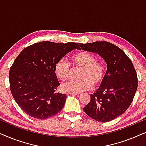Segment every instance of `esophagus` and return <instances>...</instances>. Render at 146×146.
<instances>
[{
	"instance_id": "1",
	"label": "esophagus",
	"mask_w": 146,
	"mask_h": 146,
	"mask_svg": "<svg viewBox=\"0 0 146 146\" xmlns=\"http://www.w3.org/2000/svg\"><path fill=\"white\" fill-rule=\"evenodd\" d=\"M67 96H74V95H77V94L76 93H72V92H67L66 93Z\"/></svg>"
}]
</instances>
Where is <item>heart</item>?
Here are the masks:
<instances>
[{
  "label": "heart",
  "instance_id": "1",
  "mask_svg": "<svg viewBox=\"0 0 146 146\" xmlns=\"http://www.w3.org/2000/svg\"><path fill=\"white\" fill-rule=\"evenodd\" d=\"M72 62L75 67H80V80H72L63 84L61 88L64 92L72 93H81L93 88L94 84L99 85L102 82L106 74L104 65L96 61L95 57L87 52H80L72 56ZM54 72L57 77L62 80L68 78L70 72V64L64 58L56 62Z\"/></svg>",
  "mask_w": 146,
  "mask_h": 146
}]
</instances>
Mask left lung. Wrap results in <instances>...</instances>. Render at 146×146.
<instances>
[{
    "label": "left lung",
    "mask_w": 146,
    "mask_h": 146,
    "mask_svg": "<svg viewBox=\"0 0 146 146\" xmlns=\"http://www.w3.org/2000/svg\"><path fill=\"white\" fill-rule=\"evenodd\" d=\"M78 44V50L96 53L107 64L104 80L90 94L84 111L98 121L113 120L127 110L136 92L137 78L133 64L122 50L108 42Z\"/></svg>",
    "instance_id": "obj_1"
}]
</instances>
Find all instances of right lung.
Returning <instances> with one entry per match:
<instances>
[{"label": "right lung", "mask_w": 146, "mask_h": 146, "mask_svg": "<svg viewBox=\"0 0 146 146\" xmlns=\"http://www.w3.org/2000/svg\"><path fill=\"white\" fill-rule=\"evenodd\" d=\"M78 48L75 42L44 41L27 46L20 53L10 69V89L26 113L44 119L62 110L67 96L56 92L60 83L54 66L66 54Z\"/></svg>", "instance_id": "obj_1"}]
</instances>
